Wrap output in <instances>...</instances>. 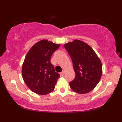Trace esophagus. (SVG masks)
<instances>
[{
    "instance_id": "obj_1",
    "label": "esophagus",
    "mask_w": 122,
    "mask_h": 122,
    "mask_svg": "<svg viewBox=\"0 0 122 122\" xmlns=\"http://www.w3.org/2000/svg\"><path fill=\"white\" fill-rule=\"evenodd\" d=\"M60 74L61 76H63L64 74H65V71H62V72H61L60 73Z\"/></svg>"
}]
</instances>
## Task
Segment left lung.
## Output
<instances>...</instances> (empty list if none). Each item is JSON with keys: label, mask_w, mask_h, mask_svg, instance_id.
Segmentation results:
<instances>
[{"label": "left lung", "mask_w": 122, "mask_h": 122, "mask_svg": "<svg viewBox=\"0 0 122 122\" xmlns=\"http://www.w3.org/2000/svg\"><path fill=\"white\" fill-rule=\"evenodd\" d=\"M72 60L75 78L69 83L72 90L86 94L93 90L102 74L101 60L94 50L82 41L75 40L64 45Z\"/></svg>", "instance_id": "obj_1"}]
</instances>
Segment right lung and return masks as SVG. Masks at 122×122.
Instances as JSON below:
<instances>
[{
    "label": "right lung",
    "instance_id": "right-lung-1",
    "mask_svg": "<svg viewBox=\"0 0 122 122\" xmlns=\"http://www.w3.org/2000/svg\"><path fill=\"white\" fill-rule=\"evenodd\" d=\"M60 46L42 40L27 53L22 66V76L25 84L34 93L46 95L55 89L60 74L55 71L51 58Z\"/></svg>",
    "mask_w": 122,
    "mask_h": 122
}]
</instances>
